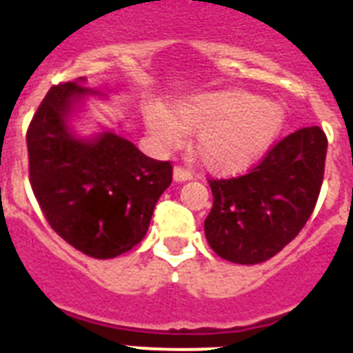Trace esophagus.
Returning <instances> with one entry per match:
<instances>
[{"mask_svg":"<svg viewBox=\"0 0 353 353\" xmlns=\"http://www.w3.org/2000/svg\"><path fill=\"white\" fill-rule=\"evenodd\" d=\"M173 176L176 182H185V180L192 179V171L185 166H174Z\"/></svg>","mask_w":353,"mask_h":353,"instance_id":"1","label":"esophagus"}]
</instances>
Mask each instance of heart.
I'll return each instance as SVG.
<instances>
[{"instance_id":"1","label":"heart","mask_w":353,"mask_h":353,"mask_svg":"<svg viewBox=\"0 0 353 353\" xmlns=\"http://www.w3.org/2000/svg\"><path fill=\"white\" fill-rule=\"evenodd\" d=\"M285 121L277 102L261 101L244 90H226L189 97L171 109L146 108V123L161 145L176 146L183 134L198 130L194 150L212 170H235L260 157L276 139Z\"/></svg>"}]
</instances>
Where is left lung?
<instances>
[{
	"mask_svg": "<svg viewBox=\"0 0 353 353\" xmlns=\"http://www.w3.org/2000/svg\"><path fill=\"white\" fill-rule=\"evenodd\" d=\"M325 155V132L305 127L270 146L244 174L208 180L214 205L205 235L215 254L242 265L276 256L316 207Z\"/></svg>",
	"mask_w": 353,
	"mask_h": 353,
	"instance_id": "8db88e82",
	"label": "left lung"
}]
</instances>
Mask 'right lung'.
I'll list each match as a JSON object with an SVG mask.
<instances>
[{
  "mask_svg": "<svg viewBox=\"0 0 353 353\" xmlns=\"http://www.w3.org/2000/svg\"><path fill=\"white\" fill-rule=\"evenodd\" d=\"M81 79L54 84L40 102L26 132L28 170L52 230L77 251L108 260L141 242L173 166L113 132L92 143L72 138L65 114L77 97L95 93Z\"/></svg>",
  "mask_w": 353,
  "mask_h": 353,
  "instance_id": "right-lung-1",
  "label": "right lung"
}]
</instances>
